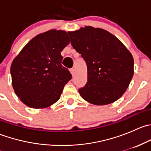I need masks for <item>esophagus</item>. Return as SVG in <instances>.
Here are the masks:
<instances>
[{
	"mask_svg": "<svg viewBox=\"0 0 151 151\" xmlns=\"http://www.w3.org/2000/svg\"><path fill=\"white\" fill-rule=\"evenodd\" d=\"M70 71H71V74H72L73 76L74 75V74H75V69H74V68H71V69H70Z\"/></svg>",
	"mask_w": 151,
	"mask_h": 151,
	"instance_id": "esophagus-1",
	"label": "esophagus"
}]
</instances>
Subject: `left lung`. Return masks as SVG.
Listing matches in <instances>:
<instances>
[{"mask_svg": "<svg viewBox=\"0 0 151 151\" xmlns=\"http://www.w3.org/2000/svg\"><path fill=\"white\" fill-rule=\"evenodd\" d=\"M68 34L88 68V81L79 89L82 98L96 105L109 104L121 98L134 75L130 52L104 29L86 26Z\"/></svg>", "mask_w": 151, "mask_h": 151, "instance_id": "8db88e82", "label": "left lung"}]
</instances>
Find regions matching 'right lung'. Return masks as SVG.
<instances>
[{
    "mask_svg": "<svg viewBox=\"0 0 151 151\" xmlns=\"http://www.w3.org/2000/svg\"><path fill=\"white\" fill-rule=\"evenodd\" d=\"M68 44L66 31L50 30L35 36L14 59L10 70L12 86L25 105L45 108L60 99L72 77L61 64L60 52Z\"/></svg>",
    "mask_w": 151,
    "mask_h": 151,
    "instance_id": "1",
    "label": "right lung"
}]
</instances>
